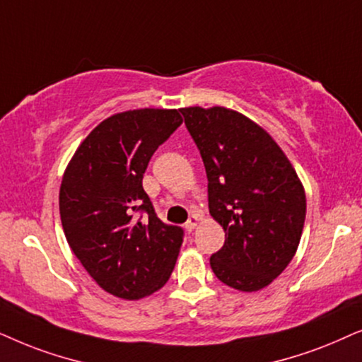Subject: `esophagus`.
Wrapping results in <instances>:
<instances>
[{
  "mask_svg": "<svg viewBox=\"0 0 362 362\" xmlns=\"http://www.w3.org/2000/svg\"><path fill=\"white\" fill-rule=\"evenodd\" d=\"M199 221H200V218H199V215H192L189 220H187V223H185V228H187V231H194V228L197 225H199Z\"/></svg>",
  "mask_w": 362,
  "mask_h": 362,
  "instance_id": "esophagus-1",
  "label": "esophagus"
}]
</instances>
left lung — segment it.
Instances as JSON below:
<instances>
[{"mask_svg": "<svg viewBox=\"0 0 362 362\" xmlns=\"http://www.w3.org/2000/svg\"><path fill=\"white\" fill-rule=\"evenodd\" d=\"M209 178V209L225 243L210 257L221 283L258 291L295 257L306 195L295 168L272 136L237 110L180 109Z\"/></svg>", "mask_w": 362, "mask_h": 362, "instance_id": "left-lung-1", "label": "left lung"}]
</instances>
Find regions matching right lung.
Wrapping results in <instances>:
<instances>
[{
	"label": "right lung",
	"mask_w": 362,
	"mask_h": 362,
	"mask_svg": "<svg viewBox=\"0 0 362 362\" xmlns=\"http://www.w3.org/2000/svg\"><path fill=\"white\" fill-rule=\"evenodd\" d=\"M182 122L177 109L110 115L77 147L62 177L67 243L94 281L122 300L160 290L184 242V230L158 218L142 187L153 152Z\"/></svg>",
	"instance_id": "add662e5"
}]
</instances>
